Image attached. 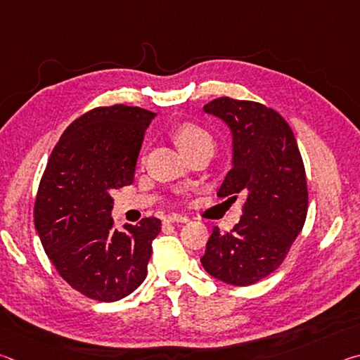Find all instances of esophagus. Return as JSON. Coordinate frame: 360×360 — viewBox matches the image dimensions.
I'll return each instance as SVG.
<instances>
[{
    "label": "esophagus",
    "mask_w": 360,
    "mask_h": 360,
    "mask_svg": "<svg viewBox=\"0 0 360 360\" xmlns=\"http://www.w3.org/2000/svg\"><path fill=\"white\" fill-rule=\"evenodd\" d=\"M163 221L165 222H176V224H179V222H187L188 219L186 217V216H181V214H169V216H167L165 219H163Z\"/></svg>",
    "instance_id": "1"
}]
</instances>
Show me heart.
<instances>
[{"mask_svg":"<svg viewBox=\"0 0 360 360\" xmlns=\"http://www.w3.org/2000/svg\"><path fill=\"white\" fill-rule=\"evenodd\" d=\"M172 136L184 154L188 150L202 148V146H214L210 133L203 127L195 124V122H179V124H176L172 130Z\"/></svg>","mask_w":360,"mask_h":360,"instance_id":"obj_1","label":"heart"}]
</instances>
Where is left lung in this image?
I'll use <instances>...</instances> for the list:
<instances>
[{"label": "left lung", "mask_w": 360, "mask_h": 360, "mask_svg": "<svg viewBox=\"0 0 360 360\" xmlns=\"http://www.w3.org/2000/svg\"><path fill=\"white\" fill-rule=\"evenodd\" d=\"M229 125L231 168L217 195H245L240 222L206 243L202 265L211 276L251 285L276 270L300 233L308 211L303 160L290 127L275 109L221 96L203 106Z\"/></svg>", "instance_id": "obj_1"}]
</instances>
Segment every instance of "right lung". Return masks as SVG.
<instances>
[{"instance_id":"right-lung-1","label":"right lung","mask_w":360,"mask_h":360,"mask_svg":"<svg viewBox=\"0 0 360 360\" xmlns=\"http://www.w3.org/2000/svg\"><path fill=\"white\" fill-rule=\"evenodd\" d=\"M154 117L125 105L85 112L58 139L39 182L34 227L47 257L72 289L94 300H120L148 275L160 219L115 230L109 192L133 182Z\"/></svg>"}]
</instances>
